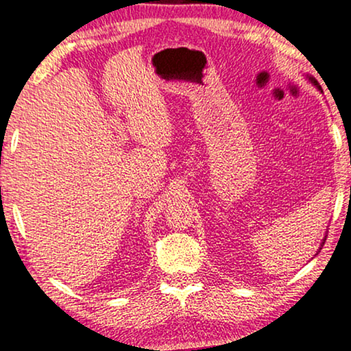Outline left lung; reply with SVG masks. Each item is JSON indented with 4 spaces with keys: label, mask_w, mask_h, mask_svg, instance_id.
Listing matches in <instances>:
<instances>
[{
    "label": "left lung",
    "mask_w": 351,
    "mask_h": 351,
    "mask_svg": "<svg viewBox=\"0 0 351 351\" xmlns=\"http://www.w3.org/2000/svg\"><path fill=\"white\" fill-rule=\"evenodd\" d=\"M312 81L315 82V86H318V84H317V81H315V79H312ZM318 88H319V87H318Z\"/></svg>",
    "instance_id": "obj_1"
}]
</instances>
